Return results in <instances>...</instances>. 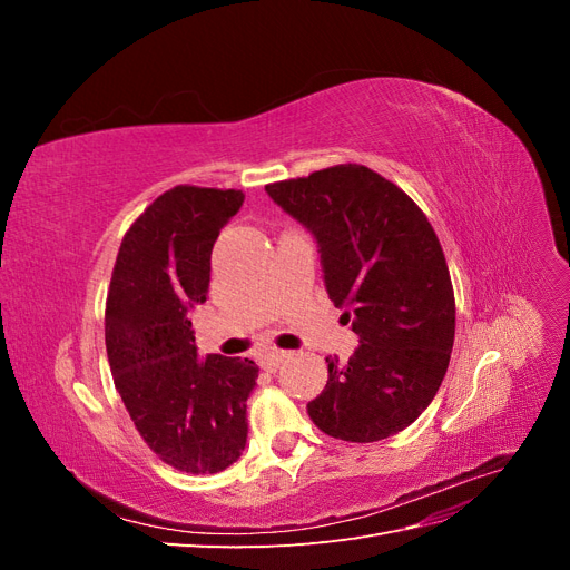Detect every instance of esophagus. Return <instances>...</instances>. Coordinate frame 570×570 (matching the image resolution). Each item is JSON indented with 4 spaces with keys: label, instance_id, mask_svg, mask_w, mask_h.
<instances>
[{
    "label": "esophagus",
    "instance_id": "esophagus-1",
    "mask_svg": "<svg viewBox=\"0 0 570 570\" xmlns=\"http://www.w3.org/2000/svg\"><path fill=\"white\" fill-rule=\"evenodd\" d=\"M283 361H285V352H268V354L262 356V361H258V364H262L264 371H278Z\"/></svg>",
    "mask_w": 570,
    "mask_h": 570
}]
</instances>
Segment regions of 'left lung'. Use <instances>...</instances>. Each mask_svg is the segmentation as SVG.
<instances>
[{
	"instance_id": "left-lung-1",
	"label": "left lung",
	"mask_w": 570,
	"mask_h": 570,
	"mask_svg": "<svg viewBox=\"0 0 570 570\" xmlns=\"http://www.w3.org/2000/svg\"><path fill=\"white\" fill-rule=\"evenodd\" d=\"M314 235L327 297L358 337L347 364L327 361L308 416L325 435L377 442L433 402L454 347V289L440 239L394 183L358 164L266 185Z\"/></svg>"
}]
</instances>
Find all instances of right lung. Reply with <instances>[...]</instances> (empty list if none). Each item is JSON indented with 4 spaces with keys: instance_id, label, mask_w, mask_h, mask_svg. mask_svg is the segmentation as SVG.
<instances>
[{
    "instance_id": "obj_1",
    "label": "right lung",
    "mask_w": 570,
    "mask_h": 570,
    "mask_svg": "<svg viewBox=\"0 0 570 570\" xmlns=\"http://www.w3.org/2000/svg\"><path fill=\"white\" fill-rule=\"evenodd\" d=\"M243 189L178 185L154 199L120 243L105 335L116 390L137 433L185 473H218L247 444L249 358L197 356L187 312L204 304L212 249Z\"/></svg>"
}]
</instances>
